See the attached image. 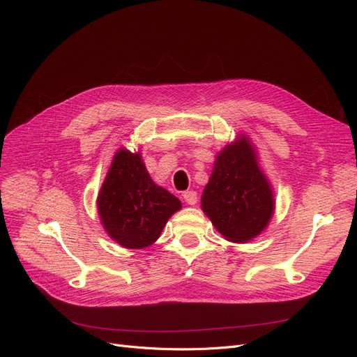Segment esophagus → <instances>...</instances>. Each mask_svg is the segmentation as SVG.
<instances>
[{
  "label": "esophagus",
  "mask_w": 357,
  "mask_h": 357,
  "mask_svg": "<svg viewBox=\"0 0 357 357\" xmlns=\"http://www.w3.org/2000/svg\"><path fill=\"white\" fill-rule=\"evenodd\" d=\"M183 199H185L189 205H195L198 202V195L197 192L193 190H186L185 193H183Z\"/></svg>",
  "instance_id": "34e87169"
}]
</instances>
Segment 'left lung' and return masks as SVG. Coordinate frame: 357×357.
Listing matches in <instances>:
<instances>
[{"label": "left lung", "instance_id": "1", "mask_svg": "<svg viewBox=\"0 0 357 357\" xmlns=\"http://www.w3.org/2000/svg\"><path fill=\"white\" fill-rule=\"evenodd\" d=\"M201 207L214 228L232 243L253 240L271 220L275 208L273 189L245 135L215 156Z\"/></svg>", "mask_w": 357, "mask_h": 357}]
</instances>
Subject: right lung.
Masks as SVG:
<instances>
[{
  "label": "right lung",
  "instance_id": "obj_1",
  "mask_svg": "<svg viewBox=\"0 0 357 357\" xmlns=\"http://www.w3.org/2000/svg\"><path fill=\"white\" fill-rule=\"evenodd\" d=\"M96 207L105 232L117 244L144 248L159 238L181 202L150 178L142 155L121 149L107 172Z\"/></svg>",
  "mask_w": 357,
  "mask_h": 357
}]
</instances>
